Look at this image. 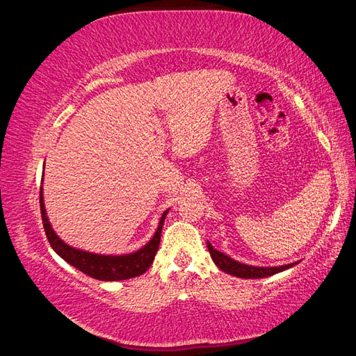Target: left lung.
<instances>
[{"instance_id":"8db88e82","label":"left lung","mask_w":356,"mask_h":356,"mask_svg":"<svg viewBox=\"0 0 356 356\" xmlns=\"http://www.w3.org/2000/svg\"><path fill=\"white\" fill-rule=\"evenodd\" d=\"M207 248L210 256H212L213 262L216 264V267L222 272H226L227 275L237 276V278H245V280H259V278H267V276L276 275L280 272H284V270L293 267L298 262L293 264H287V265H281V267H254V265H246L236 261V259L229 257L225 252L216 251L212 245L207 242Z\"/></svg>"}]
</instances>
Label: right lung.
I'll return each instance as SVG.
<instances>
[{
    "label": "right lung",
    "mask_w": 356,
    "mask_h": 356,
    "mask_svg": "<svg viewBox=\"0 0 356 356\" xmlns=\"http://www.w3.org/2000/svg\"><path fill=\"white\" fill-rule=\"evenodd\" d=\"M40 213H42V222H44V229H45L48 242H50L51 248L56 251V254L61 256L65 262L74 265V267L80 270V272L95 280L122 281V280H130V278H135V276L143 275L150 265H152L156 250H159V245H160L161 227H163V221L168 215V210H165L163 215H161V218L159 221V227H156L152 238H150L143 248H140L135 252H129V254H119V256L95 254V252L78 250L59 238L58 234L53 231L50 221H48L42 186H40Z\"/></svg>",
    "instance_id": "obj_1"
}]
</instances>
